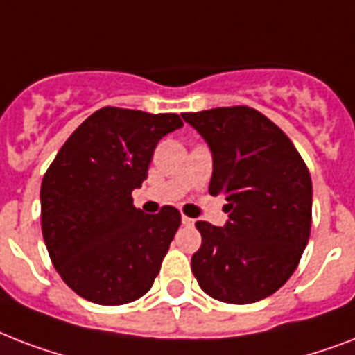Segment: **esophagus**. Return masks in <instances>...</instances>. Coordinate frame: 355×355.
I'll return each mask as SVG.
<instances>
[{"instance_id": "1", "label": "esophagus", "mask_w": 355, "mask_h": 355, "mask_svg": "<svg viewBox=\"0 0 355 355\" xmlns=\"http://www.w3.org/2000/svg\"><path fill=\"white\" fill-rule=\"evenodd\" d=\"M182 225H184V227H193L195 219H191V217L182 216Z\"/></svg>"}]
</instances>
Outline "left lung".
<instances>
[{
	"instance_id": "obj_1",
	"label": "left lung",
	"mask_w": 355,
	"mask_h": 355,
	"mask_svg": "<svg viewBox=\"0 0 355 355\" xmlns=\"http://www.w3.org/2000/svg\"><path fill=\"white\" fill-rule=\"evenodd\" d=\"M210 145V195L227 200L225 227L197 221L191 258L200 289L216 300L270 297L297 269L311 230V177L280 127L250 107L182 114Z\"/></svg>"
}]
</instances>
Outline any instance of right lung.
Masks as SVG:
<instances>
[{
	"mask_svg": "<svg viewBox=\"0 0 355 355\" xmlns=\"http://www.w3.org/2000/svg\"><path fill=\"white\" fill-rule=\"evenodd\" d=\"M182 127L177 114L105 107L75 128L44 175L42 234L55 269L79 297L119 306L144 297L180 227L164 206L147 216L132 189L156 145Z\"/></svg>",
	"mask_w": 355,
	"mask_h": 355,
	"instance_id": "obj_1",
	"label": "right lung"
}]
</instances>
